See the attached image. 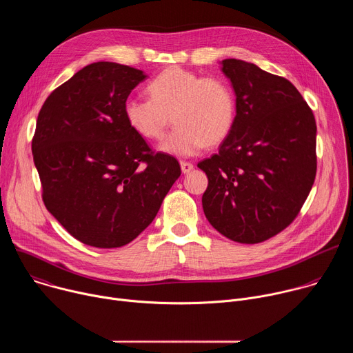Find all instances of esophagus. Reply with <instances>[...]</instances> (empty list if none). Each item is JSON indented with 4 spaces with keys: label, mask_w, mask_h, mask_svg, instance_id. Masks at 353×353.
Here are the masks:
<instances>
[{
    "label": "esophagus",
    "mask_w": 353,
    "mask_h": 353,
    "mask_svg": "<svg viewBox=\"0 0 353 353\" xmlns=\"http://www.w3.org/2000/svg\"><path fill=\"white\" fill-rule=\"evenodd\" d=\"M180 166H181V172H183V173H188V172H191L192 168H194V165H192L191 162H184V161L180 162Z\"/></svg>",
    "instance_id": "1"
}]
</instances>
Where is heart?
Instances as JSON below:
<instances>
[{
	"instance_id": "1",
	"label": "heart",
	"mask_w": 353,
	"mask_h": 353,
	"mask_svg": "<svg viewBox=\"0 0 353 353\" xmlns=\"http://www.w3.org/2000/svg\"><path fill=\"white\" fill-rule=\"evenodd\" d=\"M149 99L131 96L124 103L128 125L142 138L158 141L173 123L176 128L161 145L177 157H194L204 146L222 142L236 120V97L218 77L172 67L148 85Z\"/></svg>"
}]
</instances>
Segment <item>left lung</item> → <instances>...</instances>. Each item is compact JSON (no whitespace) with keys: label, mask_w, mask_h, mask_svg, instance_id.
Listing matches in <instances>:
<instances>
[{"label":"left lung","mask_w":353,"mask_h":353,"mask_svg":"<svg viewBox=\"0 0 353 353\" xmlns=\"http://www.w3.org/2000/svg\"><path fill=\"white\" fill-rule=\"evenodd\" d=\"M222 71L236 93V120L219 152L201 161L208 177L203 208L225 237L265 241L303 207L317 172L316 119L288 79L228 59Z\"/></svg>","instance_id":"8db88e82"}]
</instances>
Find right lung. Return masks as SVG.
<instances>
[{"label": "right lung", "mask_w": 353, "mask_h": 353, "mask_svg": "<svg viewBox=\"0 0 353 353\" xmlns=\"http://www.w3.org/2000/svg\"><path fill=\"white\" fill-rule=\"evenodd\" d=\"M146 75L99 61L43 103L32 139L47 211L83 244L116 248L155 219L180 177L177 159L154 152L127 123L124 103Z\"/></svg>", "instance_id": "add662e5"}]
</instances>
